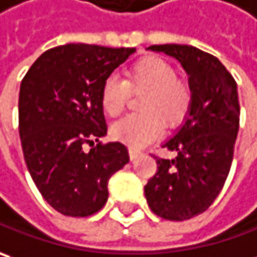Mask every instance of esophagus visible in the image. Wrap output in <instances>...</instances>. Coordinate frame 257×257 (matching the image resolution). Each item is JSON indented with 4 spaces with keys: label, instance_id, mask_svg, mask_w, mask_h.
Returning <instances> with one entry per match:
<instances>
[{
    "label": "esophagus",
    "instance_id": "1",
    "mask_svg": "<svg viewBox=\"0 0 257 257\" xmlns=\"http://www.w3.org/2000/svg\"><path fill=\"white\" fill-rule=\"evenodd\" d=\"M141 155H142V152H141V151L134 150V148H129V158H131L132 161H135L137 158H140Z\"/></svg>",
    "mask_w": 257,
    "mask_h": 257
}]
</instances>
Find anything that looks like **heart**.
I'll return each mask as SVG.
<instances>
[{
    "label": "heart",
    "mask_w": 257,
    "mask_h": 257,
    "mask_svg": "<svg viewBox=\"0 0 257 257\" xmlns=\"http://www.w3.org/2000/svg\"><path fill=\"white\" fill-rule=\"evenodd\" d=\"M129 92L144 95L140 99L142 113L128 115L112 125L115 140L132 148H141L161 135L164 123L177 128L184 122L193 106L190 84L177 79V72L164 59L147 56L134 62L125 72V80L109 76L102 84L100 103L109 116L122 113Z\"/></svg>",
    "instance_id": "1"
}]
</instances>
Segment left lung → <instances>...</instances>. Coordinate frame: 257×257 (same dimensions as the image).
Returning <instances> with one entry per match:
<instances>
[{
	"label": "left lung",
	"instance_id": "1",
	"mask_svg": "<svg viewBox=\"0 0 257 257\" xmlns=\"http://www.w3.org/2000/svg\"><path fill=\"white\" fill-rule=\"evenodd\" d=\"M147 50L178 60L193 90L184 123L162 144L177 157H155L158 171L145 185L148 206L157 216L183 221L204 213L229 175L239 132L237 84L217 57L197 47L161 44Z\"/></svg>",
	"mask_w": 257,
	"mask_h": 257
}]
</instances>
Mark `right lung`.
Returning a JSON list of instances; mask_svg holds the SVG:
<instances>
[{
  "label": "right lung",
  "instance_id": "1",
  "mask_svg": "<svg viewBox=\"0 0 257 257\" xmlns=\"http://www.w3.org/2000/svg\"><path fill=\"white\" fill-rule=\"evenodd\" d=\"M132 53L59 46L44 51L21 82L18 129L28 173L44 200L64 216L97 213L106 204L109 178L129 162L123 144L99 140L107 132L102 84Z\"/></svg>",
  "mask_w": 257,
  "mask_h": 257
}]
</instances>
